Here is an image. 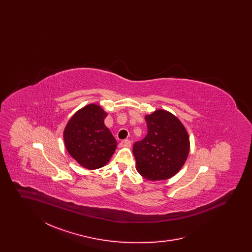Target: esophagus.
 I'll return each mask as SVG.
<instances>
[{
	"label": "esophagus",
	"mask_w": 252,
	"mask_h": 252,
	"mask_svg": "<svg viewBox=\"0 0 252 252\" xmlns=\"http://www.w3.org/2000/svg\"><path fill=\"white\" fill-rule=\"evenodd\" d=\"M122 147H130L131 146V142L129 140H123L120 143Z\"/></svg>",
	"instance_id": "34e87169"
}]
</instances>
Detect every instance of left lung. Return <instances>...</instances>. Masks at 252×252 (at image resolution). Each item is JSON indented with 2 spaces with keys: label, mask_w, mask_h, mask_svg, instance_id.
Returning a JSON list of instances; mask_svg holds the SVG:
<instances>
[{
  "label": "left lung",
  "mask_w": 252,
  "mask_h": 252,
  "mask_svg": "<svg viewBox=\"0 0 252 252\" xmlns=\"http://www.w3.org/2000/svg\"><path fill=\"white\" fill-rule=\"evenodd\" d=\"M144 119L147 135L133 145L136 169L146 180H169L188 158L189 134L180 119L165 109H156Z\"/></svg>",
  "instance_id": "obj_1"
}]
</instances>
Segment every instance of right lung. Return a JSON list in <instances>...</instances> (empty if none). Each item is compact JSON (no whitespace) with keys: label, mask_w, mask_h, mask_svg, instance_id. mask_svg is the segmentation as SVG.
I'll return each mask as SVG.
<instances>
[{"label":"right lung","mask_w":252,"mask_h":252,"mask_svg":"<svg viewBox=\"0 0 252 252\" xmlns=\"http://www.w3.org/2000/svg\"><path fill=\"white\" fill-rule=\"evenodd\" d=\"M107 116L100 105L89 104L78 109L64 128L65 147L82 167L105 166L116 150L117 142L104 123Z\"/></svg>","instance_id":"obj_1"}]
</instances>
